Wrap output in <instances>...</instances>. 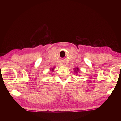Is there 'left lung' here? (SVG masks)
<instances>
[{"instance_id": "1", "label": "left lung", "mask_w": 121, "mask_h": 121, "mask_svg": "<svg viewBox=\"0 0 121 121\" xmlns=\"http://www.w3.org/2000/svg\"><path fill=\"white\" fill-rule=\"evenodd\" d=\"M73 70H74V73H76V74H77V73H78V72H79V70H80V69H79L78 67H77V68H75L73 69Z\"/></svg>"}]
</instances>
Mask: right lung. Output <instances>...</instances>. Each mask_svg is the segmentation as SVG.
<instances>
[{"mask_svg": "<svg viewBox=\"0 0 121 121\" xmlns=\"http://www.w3.org/2000/svg\"><path fill=\"white\" fill-rule=\"evenodd\" d=\"M55 66H54V67L53 68H51V69H50V71H51V72H53L54 71V69H55Z\"/></svg>", "mask_w": 121, "mask_h": 121, "instance_id": "1", "label": "right lung"}]
</instances>
